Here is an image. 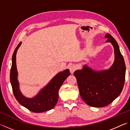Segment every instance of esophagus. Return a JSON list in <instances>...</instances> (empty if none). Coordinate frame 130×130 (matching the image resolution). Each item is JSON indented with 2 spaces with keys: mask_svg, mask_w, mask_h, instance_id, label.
Wrapping results in <instances>:
<instances>
[{
  "mask_svg": "<svg viewBox=\"0 0 130 130\" xmlns=\"http://www.w3.org/2000/svg\"><path fill=\"white\" fill-rule=\"evenodd\" d=\"M77 67L76 65L73 64V65H70V67H69V70H70V73H73L77 69Z\"/></svg>",
  "mask_w": 130,
  "mask_h": 130,
  "instance_id": "34e87169",
  "label": "esophagus"
}]
</instances>
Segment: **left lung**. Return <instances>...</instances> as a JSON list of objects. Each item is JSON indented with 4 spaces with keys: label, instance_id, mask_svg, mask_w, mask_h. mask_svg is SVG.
Listing matches in <instances>:
<instances>
[{
    "label": "left lung",
    "instance_id": "left-lung-1",
    "mask_svg": "<svg viewBox=\"0 0 130 130\" xmlns=\"http://www.w3.org/2000/svg\"><path fill=\"white\" fill-rule=\"evenodd\" d=\"M113 45L115 61L109 70L96 72L85 65L74 72L81 98L94 107L107 106L119 96L124 84L126 65L117 42L111 34L105 36Z\"/></svg>",
    "mask_w": 130,
    "mask_h": 130
}]
</instances>
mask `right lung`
<instances>
[{
  "instance_id": "right-lung-1",
  "label": "right lung",
  "mask_w": 130,
  "mask_h": 130,
  "mask_svg": "<svg viewBox=\"0 0 130 130\" xmlns=\"http://www.w3.org/2000/svg\"><path fill=\"white\" fill-rule=\"evenodd\" d=\"M21 45V42L15 48L12 58V65L10 71V81L13 93L17 100L23 107L36 113H40L52 109L58 100V91L64 81L70 75L69 69L60 72L50 83L33 98H27L19 91L17 79L18 72L16 65V54Z\"/></svg>"
}]
</instances>
